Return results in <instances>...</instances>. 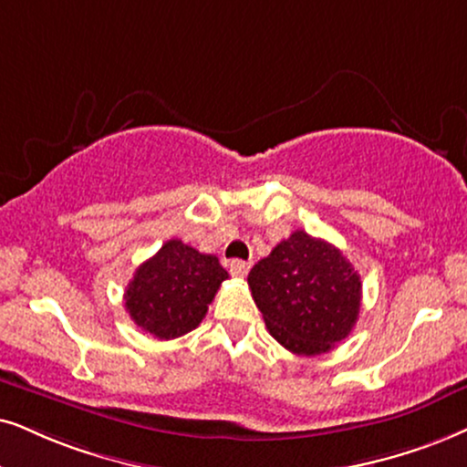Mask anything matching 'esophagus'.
I'll return each instance as SVG.
<instances>
[{
    "instance_id": "1",
    "label": "esophagus",
    "mask_w": 467,
    "mask_h": 467,
    "mask_svg": "<svg viewBox=\"0 0 467 467\" xmlns=\"http://www.w3.org/2000/svg\"><path fill=\"white\" fill-rule=\"evenodd\" d=\"M228 269H230V274H233L234 277H245L247 271H250V263H245V261H230Z\"/></svg>"
}]
</instances>
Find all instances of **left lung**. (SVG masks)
I'll return each mask as SVG.
<instances>
[{
    "instance_id": "left-lung-1",
    "label": "left lung",
    "mask_w": 467,
    "mask_h": 467,
    "mask_svg": "<svg viewBox=\"0 0 467 467\" xmlns=\"http://www.w3.org/2000/svg\"><path fill=\"white\" fill-rule=\"evenodd\" d=\"M247 285L269 334L297 356H321L351 334L362 280L338 247L295 230L254 265Z\"/></svg>"
}]
</instances>
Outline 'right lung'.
Returning a JSON list of instances; mask_svg holds the SVG:
<instances>
[{
    "label": "right lung",
    "instance_id": "right-lung-1",
    "mask_svg": "<svg viewBox=\"0 0 467 467\" xmlns=\"http://www.w3.org/2000/svg\"><path fill=\"white\" fill-rule=\"evenodd\" d=\"M226 277L213 254L170 239L135 269L125 291V308L155 338H179L200 326Z\"/></svg>",
    "mask_w": 467,
    "mask_h": 467
}]
</instances>
